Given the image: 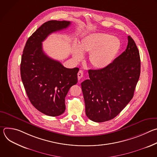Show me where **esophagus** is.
<instances>
[{
	"label": "esophagus",
	"mask_w": 157,
	"mask_h": 157,
	"mask_svg": "<svg viewBox=\"0 0 157 157\" xmlns=\"http://www.w3.org/2000/svg\"><path fill=\"white\" fill-rule=\"evenodd\" d=\"M83 77V71L82 70H79L78 73V78L79 80H80Z\"/></svg>",
	"instance_id": "esophagus-1"
}]
</instances>
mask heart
<instances>
[{
  "label": "heart",
  "instance_id": "obj_1",
  "mask_svg": "<svg viewBox=\"0 0 157 157\" xmlns=\"http://www.w3.org/2000/svg\"><path fill=\"white\" fill-rule=\"evenodd\" d=\"M79 48L72 47V55L76 61H81L83 54L89 53V62L98 70L107 68L114 61L120 48V40L108 33H96L84 37L79 43Z\"/></svg>",
  "mask_w": 157,
  "mask_h": 157
}]
</instances>
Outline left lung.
<instances>
[{"instance_id":"8db88e82","label":"left lung","mask_w":157,"mask_h":157,"mask_svg":"<svg viewBox=\"0 0 157 157\" xmlns=\"http://www.w3.org/2000/svg\"><path fill=\"white\" fill-rule=\"evenodd\" d=\"M81 83L87 117L96 122L116 117L133 96L140 75L139 50L128 36L126 50L107 68L89 70Z\"/></svg>"}]
</instances>
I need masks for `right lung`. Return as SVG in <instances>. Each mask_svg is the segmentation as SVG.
<instances>
[{
  "label": "right lung",
  "mask_w": 157,
  "mask_h": 157,
  "mask_svg": "<svg viewBox=\"0 0 157 157\" xmlns=\"http://www.w3.org/2000/svg\"><path fill=\"white\" fill-rule=\"evenodd\" d=\"M70 21L50 20L27 40L21 56L20 75L32 104L41 113L56 117L65 110V97L78 82V68H66L44 53L42 42L51 33L68 28Z\"/></svg>",
  "instance_id": "obj_1"
}]
</instances>
